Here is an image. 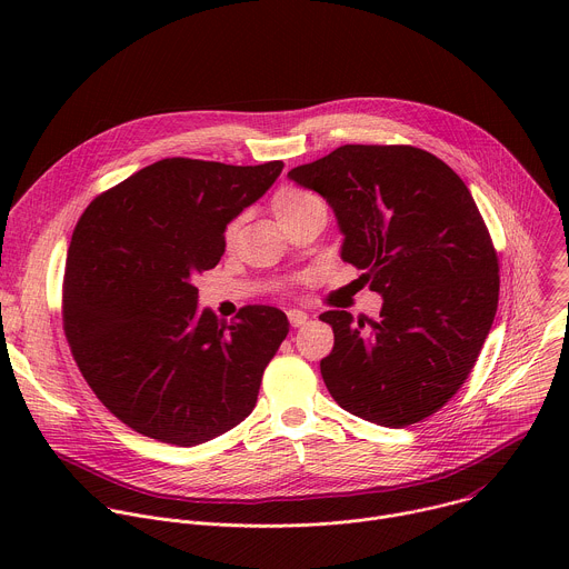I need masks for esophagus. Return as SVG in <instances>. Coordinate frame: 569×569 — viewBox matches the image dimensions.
Wrapping results in <instances>:
<instances>
[{
  "mask_svg": "<svg viewBox=\"0 0 569 569\" xmlns=\"http://www.w3.org/2000/svg\"><path fill=\"white\" fill-rule=\"evenodd\" d=\"M306 319H308V315L303 312V310H297V308H292V310H288V321H290V327H301V323H306Z\"/></svg>",
  "mask_w": 569,
  "mask_h": 569,
  "instance_id": "obj_1",
  "label": "esophagus"
}]
</instances>
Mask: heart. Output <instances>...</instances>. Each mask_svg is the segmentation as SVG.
<instances>
[{"label": "heart", "mask_w": 569, "mask_h": 569, "mask_svg": "<svg viewBox=\"0 0 569 569\" xmlns=\"http://www.w3.org/2000/svg\"><path fill=\"white\" fill-rule=\"evenodd\" d=\"M321 202L317 196H312L310 191H303V189H297V187H288V189H281L274 200H272V211L277 216L279 222H286L288 218H292L295 213H299L301 209L310 207V204H317ZM236 233V224L231 222L227 229H224V238L231 240Z\"/></svg>", "instance_id": "b5f03b06"}]
</instances>
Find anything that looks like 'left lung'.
Listing matches in <instances>:
<instances>
[{
  "label": "left lung",
  "instance_id": "obj_1",
  "mask_svg": "<svg viewBox=\"0 0 569 569\" xmlns=\"http://www.w3.org/2000/svg\"><path fill=\"white\" fill-rule=\"evenodd\" d=\"M345 233L342 259L382 297L380 319L333 327L321 378L347 412L408 428L441 410L477 362L500 295L498 254L461 178L415 146L347 143L288 173Z\"/></svg>",
  "mask_w": 569,
  "mask_h": 569
}]
</instances>
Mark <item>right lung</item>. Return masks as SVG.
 I'll return each instance as SVG.
<instances>
[{
  "label": "right lung",
  "mask_w": 569,
  "mask_h": 569,
  "mask_svg": "<svg viewBox=\"0 0 569 569\" xmlns=\"http://www.w3.org/2000/svg\"><path fill=\"white\" fill-rule=\"evenodd\" d=\"M281 171L283 161L169 157L80 216L64 263V336L97 398L134 432L191 448L254 410L288 317L246 306L227 327L198 308L193 281L218 266L227 224Z\"/></svg>",
  "instance_id": "obj_1"
}]
</instances>
